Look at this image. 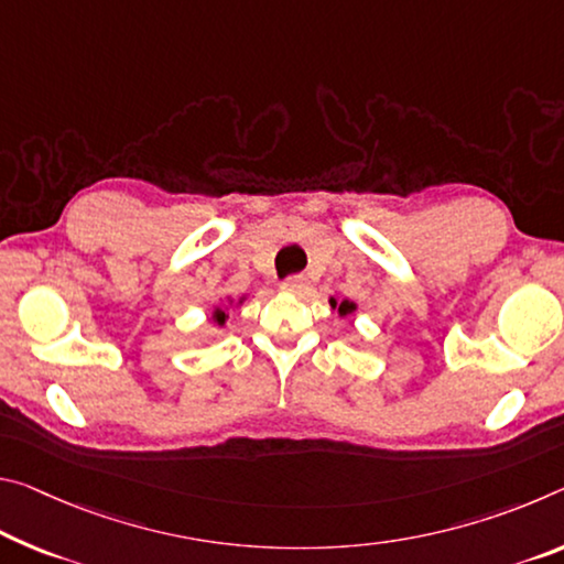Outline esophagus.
Listing matches in <instances>:
<instances>
[{"label": "esophagus", "mask_w": 564, "mask_h": 564, "mask_svg": "<svg viewBox=\"0 0 564 564\" xmlns=\"http://www.w3.org/2000/svg\"><path fill=\"white\" fill-rule=\"evenodd\" d=\"M306 289H308L306 275H291V279H285L281 283V291L293 293V296H301V293H306Z\"/></svg>", "instance_id": "obj_1"}]
</instances>
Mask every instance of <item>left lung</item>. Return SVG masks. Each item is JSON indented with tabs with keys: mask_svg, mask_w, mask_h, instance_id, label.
Instances as JSON below:
<instances>
[{
	"mask_svg": "<svg viewBox=\"0 0 564 564\" xmlns=\"http://www.w3.org/2000/svg\"><path fill=\"white\" fill-rule=\"evenodd\" d=\"M330 308L338 311V316H354L356 311H359V306H356L354 301H338V299H328Z\"/></svg>",
	"mask_w": 564,
	"mask_h": 564,
	"instance_id": "left-lung-1",
	"label": "left lung"
}]
</instances>
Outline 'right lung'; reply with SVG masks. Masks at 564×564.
Returning <instances> with one entry per match:
<instances>
[{
	"mask_svg": "<svg viewBox=\"0 0 564 564\" xmlns=\"http://www.w3.org/2000/svg\"><path fill=\"white\" fill-rule=\"evenodd\" d=\"M246 301V296H240L238 301H234L230 296H226V303H220V306H216L210 311V324H216V326H226V321H228V311L234 308V306H240V303Z\"/></svg>",
	"mask_w": 564,
	"mask_h": 564,
	"instance_id": "right-lung-1",
	"label": "right lung"
}]
</instances>
